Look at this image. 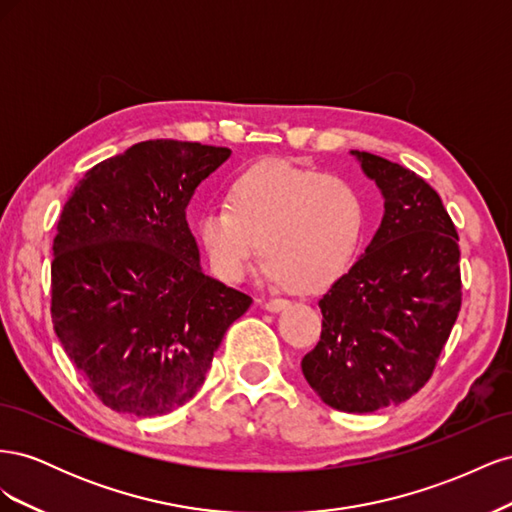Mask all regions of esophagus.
Wrapping results in <instances>:
<instances>
[{
  "label": "esophagus",
  "mask_w": 512,
  "mask_h": 512,
  "mask_svg": "<svg viewBox=\"0 0 512 512\" xmlns=\"http://www.w3.org/2000/svg\"><path fill=\"white\" fill-rule=\"evenodd\" d=\"M260 307L267 309V312H280V309L286 307V301L284 299H262L260 301Z\"/></svg>",
  "instance_id": "esophagus-1"
}]
</instances>
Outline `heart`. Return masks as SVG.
<instances>
[{"label": "heart", "mask_w": 512, "mask_h": 512, "mask_svg": "<svg viewBox=\"0 0 512 512\" xmlns=\"http://www.w3.org/2000/svg\"><path fill=\"white\" fill-rule=\"evenodd\" d=\"M226 203L196 220L200 250L224 282L243 280L260 247L267 280L322 290L350 269L367 230L365 198L350 179L288 162L245 168Z\"/></svg>", "instance_id": "heart-1"}]
</instances>
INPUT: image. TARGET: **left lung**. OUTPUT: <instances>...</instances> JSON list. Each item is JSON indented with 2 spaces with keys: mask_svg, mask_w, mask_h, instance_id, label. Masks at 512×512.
I'll list each match as a JSON object with an SVG mask.
<instances>
[{
  "mask_svg": "<svg viewBox=\"0 0 512 512\" xmlns=\"http://www.w3.org/2000/svg\"><path fill=\"white\" fill-rule=\"evenodd\" d=\"M384 196L365 254L318 301L320 342L301 369L342 412H374L418 393L461 309L459 235L442 198L412 170L352 151Z\"/></svg>",
  "mask_w": 512,
  "mask_h": 512,
  "instance_id": "8db88e82",
  "label": "left lung"
}]
</instances>
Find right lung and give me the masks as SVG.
Returning a JSON list of instances; mask_svg holds the SVG:
<instances>
[{
  "label": "right lung",
  "mask_w": 512,
  "mask_h": 512,
  "mask_svg": "<svg viewBox=\"0 0 512 512\" xmlns=\"http://www.w3.org/2000/svg\"><path fill=\"white\" fill-rule=\"evenodd\" d=\"M228 147L136 143L76 183L51 262L53 329L104 406L160 416L203 386L252 297L200 269L185 207Z\"/></svg>",
  "instance_id": "add662e5"
}]
</instances>
